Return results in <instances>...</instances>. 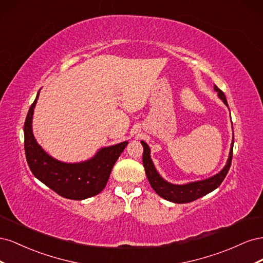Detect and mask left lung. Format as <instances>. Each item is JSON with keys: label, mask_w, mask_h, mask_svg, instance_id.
<instances>
[{"label": "left lung", "mask_w": 263, "mask_h": 263, "mask_svg": "<svg viewBox=\"0 0 263 263\" xmlns=\"http://www.w3.org/2000/svg\"><path fill=\"white\" fill-rule=\"evenodd\" d=\"M214 90L217 92L218 98L224 102V104L228 106L227 100L224 92L219 90L216 85H214ZM142 147H144V154H142V163H144V168L146 171L147 179L150 183L151 187L155 190V192L161 196L162 198L166 201H170L173 203H190L193 202L197 198H200L206 194L211 193L212 191L217 189L222 180L225 179L227 176V172L230 168V164H232V159H233V148H234V132H233V142L232 146H230L229 156L227 159V162L224 168H222L218 173L215 174V176L201 180V181H194V182H189L186 184H173L168 181H165L160 174L158 173L156 166L151 160L150 157V148L146 144L145 141H140Z\"/></svg>", "instance_id": "left-lung-1"}]
</instances>
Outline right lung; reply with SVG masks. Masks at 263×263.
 <instances>
[{"mask_svg":"<svg viewBox=\"0 0 263 263\" xmlns=\"http://www.w3.org/2000/svg\"><path fill=\"white\" fill-rule=\"evenodd\" d=\"M38 97L39 92L24 125V147L30 171L45 185L69 200L81 201L98 195L106 186L110 171L128 141L101 148L91 159L82 162L59 161L47 154L34 137L31 123Z\"/></svg>","mask_w":263,"mask_h":263,"instance_id":"obj_1","label":"right lung"}]
</instances>
